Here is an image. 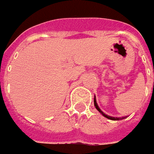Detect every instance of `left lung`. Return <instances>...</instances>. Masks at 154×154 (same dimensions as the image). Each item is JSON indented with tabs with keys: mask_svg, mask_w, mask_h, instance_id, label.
<instances>
[{
	"mask_svg": "<svg viewBox=\"0 0 154 154\" xmlns=\"http://www.w3.org/2000/svg\"><path fill=\"white\" fill-rule=\"evenodd\" d=\"M94 105H95V107H96V109H97V110L99 111L104 117H106V118H108V119H109V120H113V121H119V120H122L124 117L122 118H120V117H112V116H108V115H106V114H104L103 111L100 109V108L98 107V105L97 103V100H96V97L94 98Z\"/></svg>",
	"mask_w": 154,
	"mask_h": 154,
	"instance_id": "1",
	"label": "left lung"
}]
</instances>
